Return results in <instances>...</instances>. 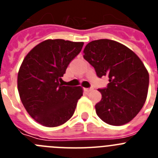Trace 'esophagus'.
<instances>
[{"label":"esophagus","mask_w":158,"mask_h":158,"mask_svg":"<svg viewBox=\"0 0 158 158\" xmlns=\"http://www.w3.org/2000/svg\"><path fill=\"white\" fill-rule=\"evenodd\" d=\"M84 90L87 92V93H89V92H91L93 90V89H87V88H85V89H84Z\"/></svg>","instance_id":"34e87169"}]
</instances>
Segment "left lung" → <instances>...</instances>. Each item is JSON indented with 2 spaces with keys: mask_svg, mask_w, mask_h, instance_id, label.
<instances>
[{
  "mask_svg": "<svg viewBox=\"0 0 158 158\" xmlns=\"http://www.w3.org/2000/svg\"><path fill=\"white\" fill-rule=\"evenodd\" d=\"M83 53L99 77L109 78L107 87L98 89L102 98L95 106L97 115L112 126L129 123L147 97L149 73L143 62L131 49L111 40L90 42Z\"/></svg>",
  "mask_w": 158,
  "mask_h": 158,
  "instance_id": "1",
  "label": "left lung"
}]
</instances>
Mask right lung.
<instances>
[{
	"mask_svg": "<svg viewBox=\"0 0 158 158\" xmlns=\"http://www.w3.org/2000/svg\"><path fill=\"white\" fill-rule=\"evenodd\" d=\"M83 45V42L47 40L31 50L19 67L17 87L22 104L43 126H61L73 115L83 89L60 82Z\"/></svg>",
	"mask_w": 158,
	"mask_h": 158,
	"instance_id": "add662e5",
	"label": "right lung"
}]
</instances>
